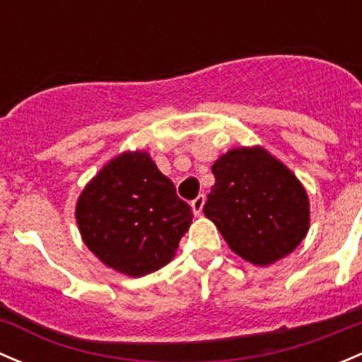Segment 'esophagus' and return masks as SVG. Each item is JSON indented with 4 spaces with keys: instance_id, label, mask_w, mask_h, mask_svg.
Returning <instances> with one entry per match:
<instances>
[{
    "instance_id": "34e87169",
    "label": "esophagus",
    "mask_w": 362,
    "mask_h": 362,
    "mask_svg": "<svg viewBox=\"0 0 362 362\" xmlns=\"http://www.w3.org/2000/svg\"><path fill=\"white\" fill-rule=\"evenodd\" d=\"M203 206H204V196L203 194H199L198 198H194L191 202V208H192V211H194V215L202 214Z\"/></svg>"
}]
</instances>
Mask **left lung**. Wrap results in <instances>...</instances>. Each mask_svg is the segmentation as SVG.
<instances>
[{
  "label": "left lung",
  "mask_w": 362,
  "mask_h": 362,
  "mask_svg": "<svg viewBox=\"0 0 362 362\" xmlns=\"http://www.w3.org/2000/svg\"><path fill=\"white\" fill-rule=\"evenodd\" d=\"M211 173L215 185L203 211L240 257L268 266L305 240L308 194L293 171L268 151L231 148L215 160Z\"/></svg>",
  "instance_id": "1"
}]
</instances>
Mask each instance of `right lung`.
<instances>
[{
  "mask_svg": "<svg viewBox=\"0 0 362 362\" xmlns=\"http://www.w3.org/2000/svg\"><path fill=\"white\" fill-rule=\"evenodd\" d=\"M87 249L127 276H144L175 257L192 222L173 182L144 151L122 152L86 185L75 208Z\"/></svg>",
  "mask_w": 362,
  "mask_h": 362,
  "instance_id": "1",
  "label": "right lung"
}]
</instances>
